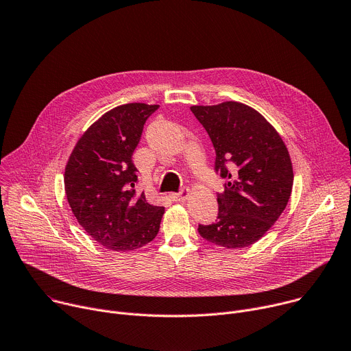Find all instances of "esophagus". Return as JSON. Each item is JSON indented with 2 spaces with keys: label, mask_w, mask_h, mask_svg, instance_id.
I'll return each mask as SVG.
<instances>
[{
  "label": "esophagus",
  "mask_w": 351,
  "mask_h": 351,
  "mask_svg": "<svg viewBox=\"0 0 351 351\" xmlns=\"http://www.w3.org/2000/svg\"><path fill=\"white\" fill-rule=\"evenodd\" d=\"M187 197H189V190H187V189H183V190H180L179 193H172V194H171V198L173 199V202H176V203H183V202H186Z\"/></svg>",
  "instance_id": "obj_1"
}]
</instances>
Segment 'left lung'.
<instances>
[{"instance_id": "8db88e82", "label": "left lung", "mask_w": 351, "mask_h": 351, "mask_svg": "<svg viewBox=\"0 0 351 351\" xmlns=\"http://www.w3.org/2000/svg\"><path fill=\"white\" fill-rule=\"evenodd\" d=\"M215 148V169L226 178L218 193V219L198 225L206 240L243 248L258 241L285 211L293 187L289 149L276 129L254 108L237 101L193 106Z\"/></svg>"}]
</instances>
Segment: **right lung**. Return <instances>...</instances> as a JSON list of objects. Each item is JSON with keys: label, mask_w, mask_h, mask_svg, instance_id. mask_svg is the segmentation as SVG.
<instances>
[{"label": "right lung", "mask_w": 351, "mask_h": 351, "mask_svg": "<svg viewBox=\"0 0 351 351\" xmlns=\"http://www.w3.org/2000/svg\"><path fill=\"white\" fill-rule=\"evenodd\" d=\"M158 107L130 103L106 112L80 136L65 167V193L75 218L114 252H133L160 230L165 210L136 191L132 161L144 123Z\"/></svg>", "instance_id": "right-lung-1"}]
</instances>
